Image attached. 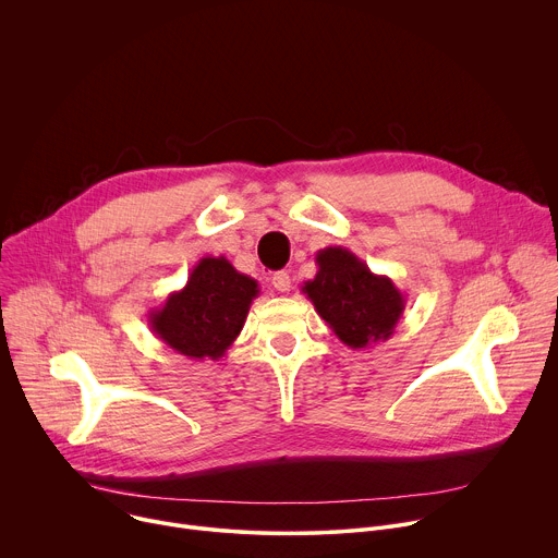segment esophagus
<instances>
[{"label":"esophagus","instance_id":"esophagus-1","mask_svg":"<svg viewBox=\"0 0 558 558\" xmlns=\"http://www.w3.org/2000/svg\"><path fill=\"white\" fill-rule=\"evenodd\" d=\"M271 284H274V289H276L278 293H287V291L291 289V276H289L287 271H276V274L271 276Z\"/></svg>","mask_w":558,"mask_h":558}]
</instances>
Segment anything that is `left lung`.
I'll list each match as a JSON object with an SVG mask.
<instances>
[{
  "label": "left lung",
  "mask_w": 558,
  "mask_h": 558,
  "mask_svg": "<svg viewBox=\"0 0 558 558\" xmlns=\"http://www.w3.org/2000/svg\"><path fill=\"white\" fill-rule=\"evenodd\" d=\"M317 274L302 284L317 315L349 349L386 342L404 313L407 298L388 276H377L347 247L315 254Z\"/></svg>",
  "instance_id": "8db88e82"
}]
</instances>
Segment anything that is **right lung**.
Segmentation results:
<instances>
[{
  "instance_id": "right-lung-1",
  "label": "right lung",
  "mask_w": 558,
  "mask_h": 558,
  "mask_svg": "<svg viewBox=\"0 0 558 558\" xmlns=\"http://www.w3.org/2000/svg\"><path fill=\"white\" fill-rule=\"evenodd\" d=\"M260 287L225 256L196 263L183 289L149 311V329L187 360H218L241 336Z\"/></svg>"
}]
</instances>
